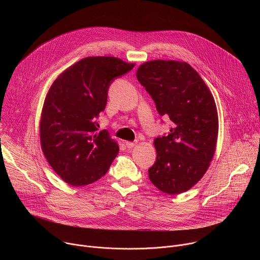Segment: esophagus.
I'll use <instances>...</instances> for the list:
<instances>
[{
  "instance_id": "esophagus-1",
  "label": "esophagus",
  "mask_w": 260,
  "mask_h": 260,
  "mask_svg": "<svg viewBox=\"0 0 260 260\" xmlns=\"http://www.w3.org/2000/svg\"><path fill=\"white\" fill-rule=\"evenodd\" d=\"M136 142H125V145L127 148H129V149H132V148H134L136 146Z\"/></svg>"
}]
</instances>
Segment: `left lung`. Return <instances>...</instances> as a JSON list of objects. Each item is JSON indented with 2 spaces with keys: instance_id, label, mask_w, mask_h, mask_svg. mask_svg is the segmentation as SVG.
I'll use <instances>...</instances> for the list:
<instances>
[{
  "instance_id": "1",
  "label": "left lung",
  "mask_w": 260,
  "mask_h": 260,
  "mask_svg": "<svg viewBox=\"0 0 260 260\" xmlns=\"http://www.w3.org/2000/svg\"><path fill=\"white\" fill-rule=\"evenodd\" d=\"M137 78L173 127L154 140L156 160L148 170L168 194L189 190L207 172L218 137L217 108L210 89L187 62L155 59L142 63Z\"/></svg>"
}]
</instances>
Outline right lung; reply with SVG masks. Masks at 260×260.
Here are the masks:
<instances>
[{"label": "right lung", "mask_w": 260, "mask_h": 260, "mask_svg": "<svg viewBox=\"0 0 260 260\" xmlns=\"http://www.w3.org/2000/svg\"><path fill=\"white\" fill-rule=\"evenodd\" d=\"M135 63L113 56H88L74 63L54 80L42 109L40 141L53 171L72 186H84L102 178L119 151L115 140L95 119L107 105L113 80Z\"/></svg>", "instance_id": "add662e5"}]
</instances>
